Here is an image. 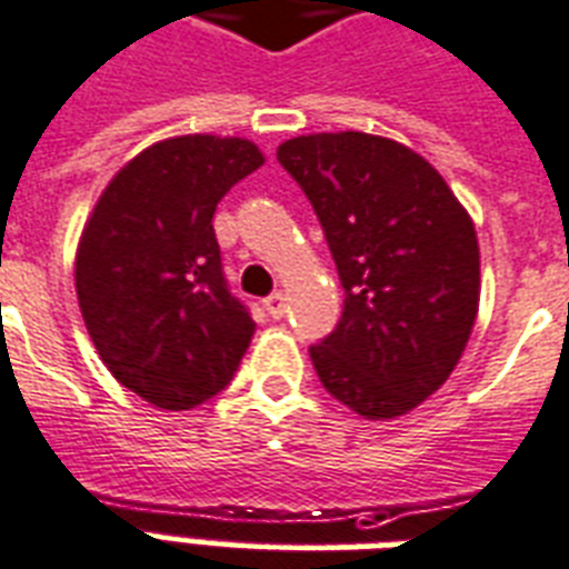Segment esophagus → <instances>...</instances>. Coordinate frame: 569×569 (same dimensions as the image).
<instances>
[{"label":"esophagus","mask_w":569,"mask_h":569,"mask_svg":"<svg viewBox=\"0 0 569 569\" xmlns=\"http://www.w3.org/2000/svg\"><path fill=\"white\" fill-rule=\"evenodd\" d=\"M263 308H267V315L272 317V320H281L284 317V293H270V297L263 299Z\"/></svg>","instance_id":"1"}]
</instances>
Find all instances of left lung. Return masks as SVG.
<instances>
[{"label":"left lung","mask_w":569,"mask_h":569,"mask_svg":"<svg viewBox=\"0 0 569 569\" xmlns=\"http://www.w3.org/2000/svg\"><path fill=\"white\" fill-rule=\"evenodd\" d=\"M315 207L345 288V311L311 362L359 416H407L460 362L481 299L475 224L442 174L407 144L315 133L279 144Z\"/></svg>","instance_id":"1"}]
</instances>
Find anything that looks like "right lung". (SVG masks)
Masks as SVG:
<instances>
[{
  "label": "right lung",
  "mask_w": 569,
  "mask_h": 569,
  "mask_svg": "<svg viewBox=\"0 0 569 569\" xmlns=\"http://www.w3.org/2000/svg\"><path fill=\"white\" fill-rule=\"evenodd\" d=\"M263 166L249 139L178 136L109 180L77 249V299L97 353L124 389L192 409L231 382L254 335L228 290L213 213Z\"/></svg>",
  "instance_id": "1"
}]
</instances>
